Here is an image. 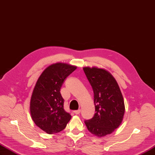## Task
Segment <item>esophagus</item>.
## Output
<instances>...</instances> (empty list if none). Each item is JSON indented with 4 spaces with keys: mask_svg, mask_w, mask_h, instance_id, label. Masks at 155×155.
<instances>
[{
    "mask_svg": "<svg viewBox=\"0 0 155 155\" xmlns=\"http://www.w3.org/2000/svg\"><path fill=\"white\" fill-rule=\"evenodd\" d=\"M80 112H81V110L80 109H78V110H75V111H74V113H75V115H78V114H80Z\"/></svg>",
    "mask_w": 155,
    "mask_h": 155,
    "instance_id": "1",
    "label": "esophagus"
}]
</instances>
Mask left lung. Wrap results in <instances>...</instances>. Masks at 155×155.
I'll list each match as a JSON object with an SVG mask.
<instances>
[{"label":"left lung","instance_id":"obj_1","mask_svg":"<svg viewBox=\"0 0 155 155\" xmlns=\"http://www.w3.org/2000/svg\"><path fill=\"white\" fill-rule=\"evenodd\" d=\"M94 91L95 113L85 124L89 132L102 137L120 125L125 113L123 95L115 78L103 69L84 68Z\"/></svg>","mask_w":155,"mask_h":155}]
</instances>
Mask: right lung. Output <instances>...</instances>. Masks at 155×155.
<instances>
[{
	"mask_svg": "<svg viewBox=\"0 0 155 155\" xmlns=\"http://www.w3.org/2000/svg\"><path fill=\"white\" fill-rule=\"evenodd\" d=\"M76 67L63 63L51 65L40 75L30 100V113L34 123L48 134L64 130L71 116L64 108L60 89Z\"/></svg>",
	"mask_w": 155,
	"mask_h": 155,
	"instance_id": "1",
	"label": "right lung"
}]
</instances>
